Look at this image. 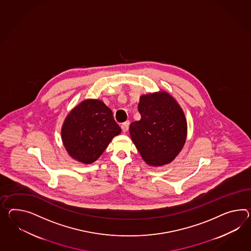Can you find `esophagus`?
<instances>
[{
    "label": "esophagus",
    "instance_id": "1",
    "mask_svg": "<svg viewBox=\"0 0 251 251\" xmlns=\"http://www.w3.org/2000/svg\"><path fill=\"white\" fill-rule=\"evenodd\" d=\"M128 126H129V122H126V123L122 124V128H123V132H127L128 131Z\"/></svg>",
    "mask_w": 251,
    "mask_h": 251
}]
</instances>
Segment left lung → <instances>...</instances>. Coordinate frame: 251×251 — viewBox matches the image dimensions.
Masks as SVG:
<instances>
[{
  "instance_id": "1",
  "label": "left lung",
  "mask_w": 251,
  "mask_h": 251,
  "mask_svg": "<svg viewBox=\"0 0 251 251\" xmlns=\"http://www.w3.org/2000/svg\"><path fill=\"white\" fill-rule=\"evenodd\" d=\"M141 119L129 125V135L148 165L171 163L181 151L188 125L182 108L165 91L141 95Z\"/></svg>"
}]
</instances>
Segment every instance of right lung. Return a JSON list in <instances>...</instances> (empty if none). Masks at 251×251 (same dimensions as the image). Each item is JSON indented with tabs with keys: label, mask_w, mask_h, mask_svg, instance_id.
<instances>
[{
	"label": "right lung",
	"mask_w": 251,
	"mask_h": 251,
	"mask_svg": "<svg viewBox=\"0 0 251 251\" xmlns=\"http://www.w3.org/2000/svg\"><path fill=\"white\" fill-rule=\"evenodd\" d=\"M122 128L102 100L87 99L68 113L61 140L68 154L83 164L96 161Z\"/></svg>",
	"instance_id": "obj_1"
}]
</instances>
